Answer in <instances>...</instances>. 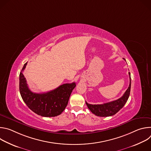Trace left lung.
Segmentation results:
<instances>
[{"instance_id":"obj_1","label":"left lung","mask_w":151,"mask_h":151,"mask_svg":"<svg viewBox=\"0 0 151 151\" xmlns=\"http://www.w3.org/2000/svg\"><path fill=\"white\" fill-rule=\"evenodd\" d=\"M128 73L129 75H130V84H129V87L124 95L119 99L101 104H88L86 101V104H87L88 109L93 114L97 116H111L116 114L122 108L128 100L129 96H130V94L131 76L130 73L129 72Z\"/></svg>"}]
</instances>
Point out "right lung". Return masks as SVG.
<instances>
[{
    "mask_svg": "<svg viewBox=\"0 0 151 151\" xmlns=\"http://www.w3.org/2000/svg\"><path fill=\"white\" fill-rule=\"evenodd\" d=\"M27 64V62L24 64L19 76V92L23 101L30 109L42 116L54 117L60 115L68 105L76 83L63 84L47 93H33L30 90L23 73Z\"/></svg>",
    "mask_w": 151,
    "mask_h": 151,
    "instance_id": "right-lung-1",
    "label": "right lung"
}]
</instances>
